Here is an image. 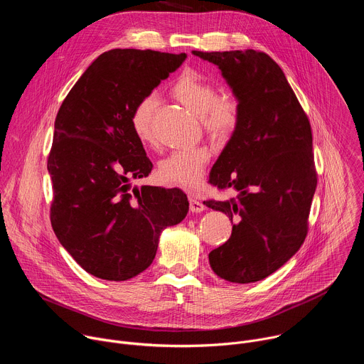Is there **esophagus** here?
<instances>
[{"mask_svg": "<svg viewBox=\"0 0 364 364\" xmlns=\"http://www.w3.org/2000/svg\"><path fill=\"white\" fill-rule=\"evenodd\" d=\"M188 201H190V210H191L193 213H198V212H203V210L205 209L204 203L200 201V200H197V198H194V197H190Z\"/></svg>", "mask_w": 364, "mask_h": 364, "instance_id": "34e87169", "label": "esophagus"}]
</instances>
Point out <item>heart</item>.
Wrapping results in <instances>:
<instances>
[{"instance_id":"heart-1","label":"heart","mask_w":364,"mask_h":364,"mask_svg":"<svg viewBox=\"0 0 364 364\" xmlns=\"http://www.w3.org/2000/svg\"><path fill=\"white\" fill-rule=\"evenodd\" d=\"M171 95L200 117L203 129L216 144H228L242 124L239 99L232 95H219L216 85L196 70H184L171 85ZM157 105V96L149 93L136 100L131 109V129L144 145L157 142L152 125ZM212 157L213 149L204 144L173 151L160 161L159 177L176 187L196 188Z\"/></svg>"}]
</instances>
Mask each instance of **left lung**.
<instances>
[{"instance_id": "8db88e82", "label": "left lung", "mask_w": 364, "mask_h": 364, "mask_svg": "<svg viewBox=\"0 0 364 364\" xmlns=\"http://www.w3.org/2000/svg\"><path fill=\"white\" fill-rule=\"evenodd\" d=\"M193 55L219 66L242 105V124L212 168L209 183L237 197L207 200L235 222L209 253L212 269L236 284L279 269L308 233L317 170L309 119L278 63L259 50Z\"/></svg>"}]
</instances>
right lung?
Here are the masks:
<instances>
[{
	"label": "right lung",
	"mask_w": 364,
	"mask_h": 364,
	"mask_svg": "<svg viewBox=\"0 0 364 364\" xmlns=\"http://www.w3.org/2000/svg\"><path fill=\"white\" fill-rule=\"evenodd\" d=\"M187 55L114 48L100 55L65 97L55 121L47 170L50 222L63 247L89 274L127 281L154 261L160 233L180 223V188L131 187L152 163L131 129V109Z\"/></svg>",
	"instance_id": "1"
}]
</instances>
